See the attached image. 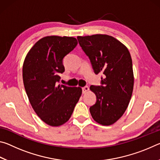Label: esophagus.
Segmentation results:
<instances>
[{
	"instance_id": "1",
	"label": "esophagus",
	"mask_w": 160,
	"mask_h": 160,
	"mask_svg": "<svg viewBox=\"0 0 160 160\" xmlns=\"http://www.w3.org/2000/svg\"><path fill=\"white\" fill-rule=\"evenodd\" d=\"M89 90V88L88 86H85L83 87V88H82V93H85L87 92Z\"/></svg>"
}]
</instances>
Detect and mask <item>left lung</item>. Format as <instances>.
Listing matches in <instances>:
<instances>
[{"label":"left lung","mask_w":160,"mask_h":160,"mask_svg":"<svg viewBox=\"0 0 160 160\" xmlns=\"http://www.w3.org/2000/svg\"><path fill=\"white\" fill-rule=\"evenodd\" d=\"M95 74L102 73L101 85L90 86L97 101L90 112L94 121L104 126L117 121L128 106L134 78L131 54L122 43L106 34L78 37Z\"/></svg>","instance_id":"obj_1"}]
</instances>
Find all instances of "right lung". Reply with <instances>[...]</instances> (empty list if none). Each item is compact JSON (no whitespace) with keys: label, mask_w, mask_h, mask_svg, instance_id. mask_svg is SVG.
Masks as SVG:
<instances>
[{"label":"right lung","mask_w":160,"mask_h":160,"mask_svg":"<svg viewBox=\"0 0 160 160\" xmlns=\"http://www.w3.org/2000/svg\"><path fill=\"white\" fill-rule=\"evenodd\" d=\"M78 44L74 37H45L27 55L22 68L24 86L37 116L51 126L69 120L82 89L58 84L65 71L63 60Z\"/></svg>","instance_id":"1"}]
</instances>
